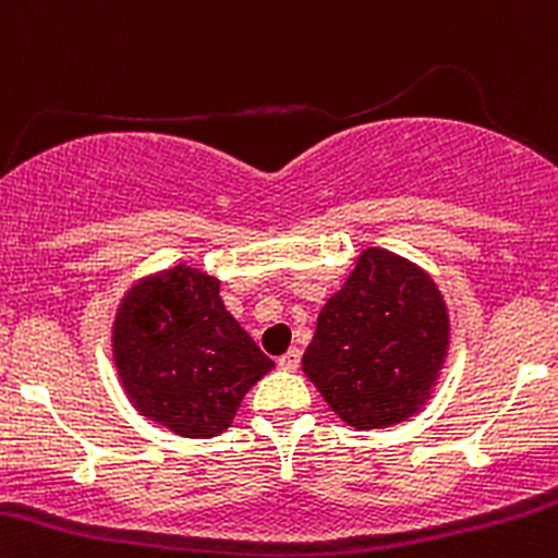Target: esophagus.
Masks as SVG:
<instances>
[{
  "mask_svg": "<svg viewBox=\"0 0 558 558\" xmlns=\"http://www.w3.org/2000/svg\"><path fill=\"white\" fill-rule=\"evenodd\" d=\"M298 365H301V349L298 347L287 349V352L279 357V367H284V371H295Z\"/></svg>",
  "mask_w": 558,
  "mask_h": 558,
  "instance_id": "34e87169",
  "label": "esophagus"
}]
</instances>
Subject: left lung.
Here are the masks:
<instances>
[{"instance_id":"8db88e82","label":"left lung","mask_w":558,"mask_h":558,"mask_svg":"<svg viewBox=\"0 0 558 558\" xmlns=\"http://www.w3.org/2000/svg\"><path fill=\"white\" fill-rule=\"evenodd\" d=\"M449 336V312L429 274L367 246L322 306L303 373L349 427H392L429 400Z\"/></svg>"}]
</instances>
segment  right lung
<instances>
[{
  "instance_id": "add662e5",
  "label": "right lung",
  "mask_w": 558,
  "mask_h": 558,
  "mask_svg": "<svg viewBox=\"0 0 558 558\" xmlns=\"http://www.w3.org/2000/svg\"><path fill=\"white\" fill-rule=\"evenodd\" d=\"M112 357L136 411L182 438L231 427L244 395L274 367L222 306L220 279L185 263L125 292Z\"/></svg>"
}]
</instances>
